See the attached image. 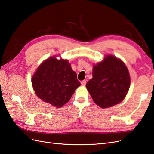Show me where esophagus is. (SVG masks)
Instances as JSON below:
<instances>
[{
    "label": "esophagus",
    "mask_w": 154,
    "mask_h": 154,
    "mask_svg": "<svg viewBox=\"0 0 154 154\" xmlns=\"http://www.w3.org/2000/svg\"><path fill=\"white\" fill-rule=\"evenodd\" d=\"M86 83H87V81L84 80V81H81V85H83V86H85V85H86Z\"/></svg>",
    "instance_id": "obj_1"
}]
</instances>
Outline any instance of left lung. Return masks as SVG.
<instances>
[{
    "label": "left lung",
    "instance_id": "left-lung-1",
    "mask_svg": "<svg viewBox=\"0 0 154 154\" xmlns=\"http://www.w3.org/2000/svg\"><path fill=\"white\" fill-rule=\"evenodd\" d=\"M130 83L129 73L123 61L107 55L101 62L94 65L92 78L86 87L96 104L107 108L123 100Z\"/></svg>",
    "mask_w": 154,
    "mask_h": 154
}]
</instances>
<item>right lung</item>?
I'll return each instance as SVG.
<instances>
[{"label":"right lung","mask_w":154,"mask_h":154,"mask_svg":"<svg viewBox=\"0 0 154 154\" xmlns=\"http://www.w3.org/2000/svg\"><path fill=\"white\" fill-rule=\"evenodd\" d=\"M31 82L38 97L57 108L68 102L81 85L68 61L58 60L54 56L39 66Z\"/></svg>","instance_id":"right-lung-1"}]
</instances>
